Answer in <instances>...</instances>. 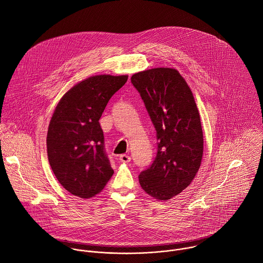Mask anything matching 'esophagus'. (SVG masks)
I'll return each instance as SVG.
<instances>
[{
    "mask_svg": "<svg viewBox=\"0 0 263 263\" xmlns=\"http://www.w3.org/2000/svg\"><path fill=\"white\" fill-rule=\"evenodd\" d=\"M119 160L122 162V163H129L131 161V157L130 156H127V155H121Z\"/></svg>",
    "mask_w": 263,
    "mask_h": 263,
    "instance_id": "1",
    "label": "esophagus"
}]
</instances>
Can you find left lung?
<instances>
[{"label":"left lung","mask_w":263,"mask_h":263,"mask_svg":"<svg viewBox=\"0 0 263 263\" xmlns=\"http://www.w3.org/2000/svg\"><path fill=\"white\" fill-rule=\"evenodd\" d=\"M157 131L158 152L138 178L151 197L167 201L186 189L198 173L204 148L200 114L192 90L169 67L139 71L131 77Z\"/></svg>","instance_id":"obj_1"}]
</instances>
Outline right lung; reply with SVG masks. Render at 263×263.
I'll list each match as a JSON object with an SVG mask.
<instances>
[{
  "label": "right lung",
  "mask_w": 263,
  "mask_h": 263,
  "mask_svg": "<svg viewBox=\"0 0 263 263\" xmlns=\"http://www.w3.org/2000/svg\"><path fill=\"white\" fill-rule=\"evenodd\" d=\"M127 80L128 76L90 77L68 90L54 110L47 134L48 160L59 183L73 196L94 197L114 174L98 121Z\"/></svg>",
  "instance_id": "1"
}]
</instances>
